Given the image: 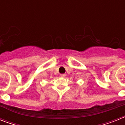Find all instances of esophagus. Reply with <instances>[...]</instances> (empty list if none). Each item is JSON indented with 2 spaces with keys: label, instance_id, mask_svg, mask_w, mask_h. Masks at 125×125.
<instances>
[{
  "label": "esophagus",
  "instance_id": "obj_1",
  "mask_svg": "<svg viewBox=\"0 0 125 125\" xmlns=\"http://www.w3.org/2000/svg\"><path fill=\"white\" fill-rule=\"evenodd\" d=\"M60 76L61 77H65V74H61Z\"/></svg>",
  "mask_w": 125,
  "mask_h": 125
}]
</instances>
